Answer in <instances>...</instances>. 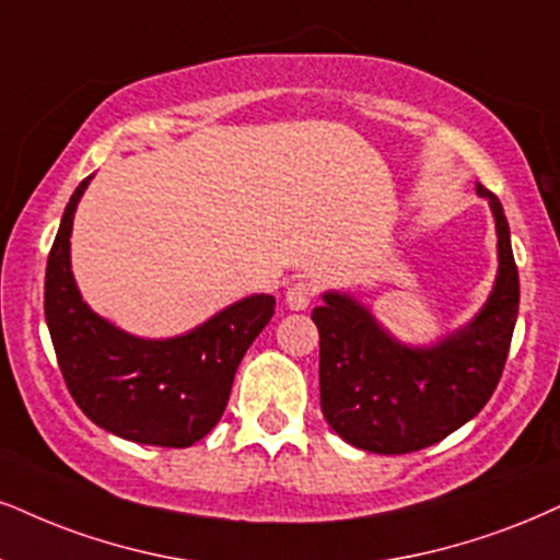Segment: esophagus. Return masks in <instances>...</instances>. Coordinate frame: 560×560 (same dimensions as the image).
Listing matches in <instances>:
<instances>
[{
  "instance_id": "obj_1",
  "label": "esophagus",
  "mask_w": 560,
  "mask_h": 560,
  "mask_svg": "<svg viewBox=\"0 0 560 560\" xmlns=\"http://www.w3.org/2000/svg\"><path fill=\"white\" fill-rule=\"evenodd\" d=\"M312 301H314L312 282L299 280V282H293V285H288V291H285L288 308H293V312H303V308H308V303Z\"/></svg>"
}]
</instances>
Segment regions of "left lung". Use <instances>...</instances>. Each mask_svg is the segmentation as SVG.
I'll use <instances>...</instances> for the list:
<instances>
[{
    "label": "left lung",
    "mask_w": 560,
    "mask_h": 560,
    "mask_svg": "<svg viewBox=\"0 0 560 560\" xmlns=\"http://www.w3.org/2000/svg\"><path fill=\"white\" fill-rule=\"evenodd\" d=\"M488 199L499 238V272L482 308L433 345L397 340L355 295L327 291L319 329L322 412L337 436L363 452L407 454L439 444L472 420L499 384L516 314L520 272L499 197Z\"/></svg>",
    "instance_id": "1"
}]
</instances>
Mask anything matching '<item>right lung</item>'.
I'll use <instances>...</instances> for the list:
<instances>
[{
	"instance_id": "obj_1",
	"label": "right lung",
	"mask_w": 560,
	"mask_h": 560,
	"mask_svg": "<svg viewBox=\"0 0 560 560\" xmlns=\"http://www.w3.org/2000/svg\"><path fill=\"white\" fill-rule=\"evenodd\" d=\"M61 215L46 265L44 312L69 395L85 416L135 444L184 448L215 428L248 345L275 314L267 293L246 295L189 332L150 340L124 332L82 301L69 238L88 184Z\"/></svg>"
}]
</instances>
